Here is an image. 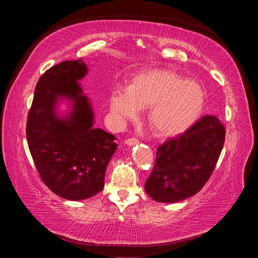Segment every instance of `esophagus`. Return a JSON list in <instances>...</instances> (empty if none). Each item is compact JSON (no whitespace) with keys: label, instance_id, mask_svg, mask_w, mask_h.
<instances>
[{"label":"esophagus","instance_id":"1","mask_svg":"<svg viewBox=\"0 0 258 258\" xmlns=\"http://www.w3.org/2000/svg\"><path fill=\"white\" fill-rule=\"evenodd\" d=\"M139 143L138 139L136 138H131V139H127L126 141H124V144H127L129 146H134V145H137Z\"/></svg>","mask_w":258,"mask_h":258}]
</instances>
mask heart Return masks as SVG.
Wrapping results in <instances>:
<instances>
[{
    "label": "heart",
    "instance_id": "obj_1",
    "mask_svg": "<svg viewBox=\"0 0 258 258\" xmlns=\"http://www.w3.org/2000/svg\"><path fill=\"white\" fill-rule=\"evenodd\" d=\"M206 93L196 81L184 80L170 70L154 69L140 73L129 87H116L110 100L111 112L122 122L135 119L139 107H151L148 122L156 134L176 136L190 128L204 111Z\"/></svg>",
    "mask_w": 258,
    "mask_h": 258
}]
</instances>
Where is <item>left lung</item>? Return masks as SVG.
I'll use <instances>...</instances> for the list:
<instances>
[{
	"label": "left lung",
	"instance_id": "1",
	"mask_svg": "<svg viewBox=\"0 0 258 258\" xmlns=\"http://www.w3.org/2000/svg\"><path fill=\"white\" fill-rule=\"evenodd\" d=\"M226 130L215 115L202 116L184 134L157 148L145 191L158 202L172 204L202 189L220 158Z\"/></svg>",
	"mask_w": 258,
	"mask_h": 258
}]
</instances>
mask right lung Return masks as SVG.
<instances>
[{
	"label": "right lung",
	"instance_id": "right-lung-1",
	"mask_svg": "<svg viewBox=\"0 0 258 258\" xmlns=\"http://www.w3.org/2000/svg\"><path fill=\"white\" fill-rule=\"evenodd\" d=\"M88 73L82 59L51 67L38 80L27 120V140L44 184L67 200H85L104 187L117 150L115 136L95 128V114L79 81ZM68 100L70 111L58 114Z\"/></svg>",
	"mask_w": 258,
	"mask_h": 258
}]
</instances>
